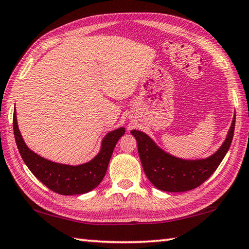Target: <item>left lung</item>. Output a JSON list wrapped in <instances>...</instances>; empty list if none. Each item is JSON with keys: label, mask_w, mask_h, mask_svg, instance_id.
<instances>
[{"label": "left lung", "mask_w": 249, "mask_h": 249, "mask_svg": "<svg viewBox=\"0 0 249 249\" xmlns=\"http://www.w3.org/2000/svg\"><path fill=\"white\" fill-rule=\"evenodd\" d=\"M235 116L234 114L226 138L220 148L206 158L176 157L160 148L146 133L130 130L137 141L138 155L147 178L159 190L167 192H184L199 187L213 175L229 151L234 135Z\"/></svg>", "instance_id": "left-lung-1"}]
</instances>
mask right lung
I'll use <instances>...</instances> for the list:
<instances>
[{"instance_id": "obj_1", "label": "right lung", "mask_w": 249, "mask_h": 249, "mask_svg": "<svg viewBox=\"0 0 249 249\" xmlns=\"http://www.w3.org/2000/svg\"><path fill=\"white\" fill-rule=\"evenodd\" d=\"M13 129L16 145L25 165L40 182L62 196L83 195L98 187L107 174L116 142L125 134L123 126L108 132L101 142L99 153L90 161L73 166L52 161L29 149L19 132L16 109L13 116Z\"/></svg>"}]
</instances>
